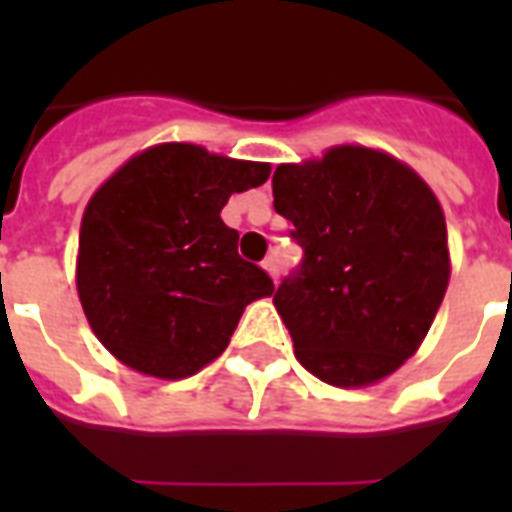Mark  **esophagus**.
I'll use <instances>...</instances> for the list:
<instances>
[{
    "label": "esophagus",
    "instance_id": "obj_1",
    "mask_svg": "<svg viewBox=\"0 0 512 512\" xmlns=\"http://www.w3.org/2000/svg\"><path fill=\"white\" fill-rule=\"evenodd\" d=\"M263 268H265V273H268V276H271L273 281L279 279V263H276V257H265Z\"/></svg>",
    "mask_w": 512,
    "mask_h": 512
}]
</instances>
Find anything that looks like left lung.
I'll return each instance as SVG.
<instances>
[{"label": "left lung", "instance_id": "left-lung-1", "mask_svg": "<svg viewBox=\"0 0 512 512\" xmlns=\"http://www.w3.org/2000/svg\"><path fill=\"white\" fill-rule=\"evenodd\" d=\"M273 207L303 268L273 295L297 361L335 388H366L420 350L452 276L441 201L396 156L332 146L279 164Z\"/></svg>", "mask_w": 512, "mask_h": 512}]
</instances>
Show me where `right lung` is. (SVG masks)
Here are the masks:
<instances>
[{"label":"right lung","mask_w":512,"mask_h":512,"mask_svg":"<svg viewBox=\"0 0 512 512\" xmlns=\"http://www.w3.org/2000/svg\"><path fill=\"white\" fill-rule=\"evenodd\" d=\"M268 162L196 143H156L92 193L79 228L76 292L103 348L135 372L183 380L231 342L273 281L239 257L223 223L231 193L263 185Z\"/></svg>","instance_id":"add662e5"}]
</instances>
